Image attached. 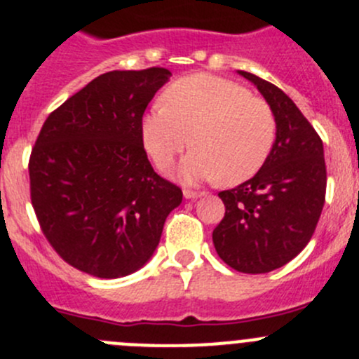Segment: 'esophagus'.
<instances>
[{
  "instance_id": "34e87169",
  "label": "esophagus",
  "mask_w": 359,
  "mask_h": 359,
  "mask_svg": "<svg viewBox=\"0 0 359 359\" xmlns=\"http://www.w3.org/2000/svg\"><path fill=\"white\" fill-rule=\"evenodd\" d=\"M183 195L184 198H188V201H195V198L202 197V191H194V190H183Z\"/></svg>"
}]
</instances>
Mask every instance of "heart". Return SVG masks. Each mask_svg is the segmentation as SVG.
<instances>
[{
    "instance_id": "obj_1",
    "label": "heart",
    "mask_w": 359,
    "mask_h": 359,
    "mask_svg": "<svg viewBox=\"0 0 359 359\" xmlns=\"http://www.w3.org/2000/svg\"><path fill=\"white\" fill-rule=\"evenodd\" d=\"M164 104L141 118L144 150L158 169H168L190 143L197 148L176 172L184 183L219 178L239 184L267 161L276 137L274 115L243 85L191 74L165 88Z\"/></svg>"
}]
</instances>
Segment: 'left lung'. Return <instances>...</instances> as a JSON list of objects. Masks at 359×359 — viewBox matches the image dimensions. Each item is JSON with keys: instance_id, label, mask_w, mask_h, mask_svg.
<instances>
[{"instance_id": "8db88e82", "label": "left lung", "mask_w": 359, "mask_h": 359, "mask_svg": "<svg viewBox=\"0 0 359 359\" xmlns=\"http://www.w3.org/2000/svg\"><path fill=\"white\" fill-rule=\"evenodd\" d=\"M258 88L276 120V141L251 180L219 191L225 216L212 230L218 257L244 274L288 264L314 233L325 205L323 141L295 102L276 85L237 71Z\"/></svg>"}]
</instances>
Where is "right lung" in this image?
Wrapping results in <instances>:
<instances>
[{"instance_id":"obj_1","label":"right lung","mask_w":359,"mask_h":359,"mask_svg":"<svg viewBox=\"0 0 359 359\" xmlns=\"http://www.w3.org/2000/svg\"><path fill=\"white\" fill-rule=\"evenodd\" d=\"M171 71H109L48 115L29 158L31 202L59 257L102 279L140 271L183 191L147 157L141 118Z\"/></svg>"}]
</instances>
